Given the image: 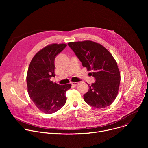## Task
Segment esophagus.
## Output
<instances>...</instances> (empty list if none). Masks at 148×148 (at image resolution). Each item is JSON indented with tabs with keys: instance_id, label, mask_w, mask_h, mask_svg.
<instances>
[{
	"instance_id": "obj_1",
	"label": "esophagus",
	"mask_w": 148,
	"mask_h": 148,
	"mask_svg": "<svg viewBox=\"0 0 148 148\" xmlns=\"http://www.w3.org/2000/svg\"><path fill=\"white\" fill-rule=\"evenodd\" d=\"M78 84V82H71V85L74 86H76Z\"/></svg>"
}]
</instances>
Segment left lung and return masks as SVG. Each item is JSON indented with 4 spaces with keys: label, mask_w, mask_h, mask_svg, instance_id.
I'll return each mask as SVG.
<instances>
[{
    "label": "left lung",
    "mask_w": 148,
    "mask_h": 148,
    "mask_svg": "<svg viewBox=\"0 0 148 148\" xmlns=\"http://www.w3.org/2000/svg\"><path fill=\"white\" fill-rule=\"evenodd\" d=\"M69 46L74 52L84 67L92 70L95 81L84 94V99L90 106L103 108L116 98L121 80L117 63L103 46L92 41L70 42Z\"/></svg>",
    "instance_id": "8db88e82"
}]
</instances>
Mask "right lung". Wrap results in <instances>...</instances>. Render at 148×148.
<instances>
[{
	"instance_id": "1",
	"label": "right lung",
	"mask_w": 148,
	"mask_h": 148,
	"mask_svg": "<svg viewBox=\"0 0 148 148\" xmlns=\"http://www.w3.org/2000/svg\"><path fill=\"white\" fill-rule=\"evenodd\" d=\"M66 44H52L40 50L32 60L27 74V85L30 98L44 113L53 114L65 105L66 91L70 84L61 86L51 81L54 77L56 57L64 50Z\"/></svg>"
}]
</instances>
